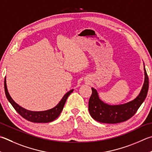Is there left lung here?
<instances>
[{"instance_id": "left-lung-1", "label": "left lung", "mask_w": 152, "mask_h": 152, "mask_svg": "<svg viewBox=\"0 0 152 152\" xmlns=\"http://www.w3.org/2000/svg\"><path fill=\"white\" fill-rule=\"evenodd\" d=\"M143 70L145 76L142 90L134 100L128 103L120 105H110L104 103L99 98L97 90L92 88V93L88 102V110L93 119L102 123L117 124L128 120L133 116L147 96L149 80L144 63Z\"/></svg>"}]
</instances>
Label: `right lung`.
Wrapping results in <instances>:
<instances>
[{"label":"right lung","mask_w":152,"mask_h":152,"mask_svg":"<svg viewBox=\"0 0 152 152\" xmlns=\"http://www.w3.org/2000/svg\"><path fill=\"white\" fill-rule=\"evenodd\" d=\"M4 84L5 94H6L7 100H9V102L11 104V105H12L14 108L15 109L16 111L22 117L25 118L26 120L30 121V122L35 123H48L56 120V118L59 116L62 110H63V107L64 106L66 101L69 95H70L74 90V89H72L71 90H70L69 92L63 96L62 100L59 102V103L54 107H53V108L45 110V111L35 112L30 111V110H28L24 108V107L19 106L18 104H16L15 102L12 100V98H11V96H10L9 93V91H8L7 89L6 78H4Z\"/></svg>","instance_id":"add662e5"}]
</instances>
